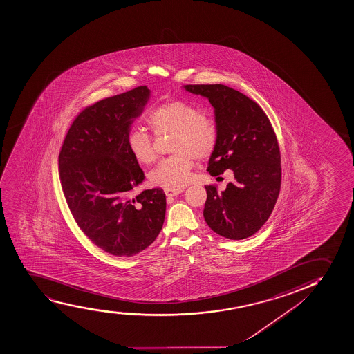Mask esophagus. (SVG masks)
<instances>
[{
	"instance_id": "obj_1",
	"label": "esophagus",
	"mask_w": 354,
	"mask_h": 354,
	"mask_svg": "<svg viewBox=\"0 0 354 354\" xmlns=\"http://www.w3.org/2000/svg\"><path fill=\"white\" fill-rule=\"evenodd\" d=\"M183 192V188H176V189H171V188H166L165 193L167 196H178L180 193Z\"/></svg>"
}]
</instances>
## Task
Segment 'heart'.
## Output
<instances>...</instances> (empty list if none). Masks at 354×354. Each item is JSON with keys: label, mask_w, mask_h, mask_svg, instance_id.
<instances>
[{"label": "heart", "mask_w": 354, "mask_h": 354, "mask_svg": "<svg viewBox=\"0 0 354 354\" xmlns=\"http://www.w3.org/2000/svg\"><path fill=\"white\" fill-rule=\"evenodd\" d=\"M145 122L156 136L174 135L169 145L173 155L162 160L149 174L155 186L171 189L183 187L192 178L194 158L204 161L218 145L217 122L189 101H166L150 109ZM127 145L132 158L140 165H150L156 160L153 138L143 129H132Z\"/></svg>", "instance_id": "1"}]
</instances>
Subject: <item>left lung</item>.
I'll return each instance as SVG.
<instances>
[{"label": "left lung", "mask_w": 354, "mask_h": 354, "mask_svg": "<svg viewBox=\"0 0 354 354\" xmlns=\"http://www.w3.org/2000/svg\"><path fill=\"white\" fill-rule=\"evenodd\" d=\"M183 87L214 106L219 138L207 171L212 176L227 169L234 173L223 192L205 186V222L225 239H247L266 223L279 196L280 150L271 122L255 101L224 84Z\"/></svg>", "instance_id": "8db88e82"}]
</instances>
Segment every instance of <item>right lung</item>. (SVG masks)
<instances>
[{
  "label": "right lung",
  "mask_w": 354,
  "mask_h": 354,
  "mask_svg": "<svg viewBox=\"0 0 354 354\" xmlns=\"http://www.w3.org/2000/svg\"><path fill=\"white\" fill-rule=\"evenodd\" d=\"M147 86L82 109L62 145L63 194L80 229L114 257H133L156 240L166 216L162 188L130 192L145 180L127 145L133 119L148 102Z\"/></svg>",
  "instance_id": "add662e5"
}]
</instances>
